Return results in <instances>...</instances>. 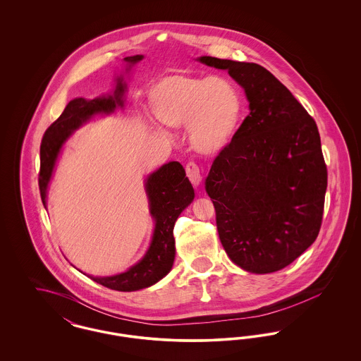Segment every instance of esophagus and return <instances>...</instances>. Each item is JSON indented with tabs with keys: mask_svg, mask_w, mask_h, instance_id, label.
<instances>
[{
	"mask_svg": "<svg viewBox=\"0 0 361 361\" xmlns=\"http://www.w3.org/2000/svg\"><path fill=\"white\" fill-rule=\"evenodd\" d=\"M185 171H187V176H188L190 183H192L195 187L200 185L203 177H202V173H200L199 166H197L195 162H189L188 165H187V168H185Z\"/></svg>",
	"mask_w": 361,
	"mask_h": 361,
	"instance_id": "1",
	"label": "esophagus"
}]
</instances>
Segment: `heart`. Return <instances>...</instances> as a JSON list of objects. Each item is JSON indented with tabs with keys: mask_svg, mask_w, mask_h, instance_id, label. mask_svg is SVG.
Masks as SVG:
<instances>
[{
	"mask_svg": "<svg viewBox=\"0 0 361 361\" xmlns=\"http://www.w3.org/2000/svg\"><path fill=\"white\" fill-rule=\"evenodd\" d=\"M149 104L155 119L165 127H188L190 146L202 154L224 150L243 115L240 89L224 75H168L152 86Z\"/></svg>",
	"mask_w": 361,
	"mask_h": 361,
	"instance_id": "heart-1",
	"label": "heart"
}]
</instances>
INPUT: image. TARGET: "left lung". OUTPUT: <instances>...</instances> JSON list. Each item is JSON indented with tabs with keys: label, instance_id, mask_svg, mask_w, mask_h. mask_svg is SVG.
Segmentation results:
<instances>
[{
	"label": "left lung",
	"instance_id": "obj_1",
	"mask_svg": "<svg viewBox=\"0 0 361 361\" xmlns=\"http://www.w3.org/2000/svg\"><path fill=\"white\" fill-rule=\"evenodd\" d=\"M197 61L227 70L245 90L250 111L206 178L219 238L243 271H280L312 245L322 224L327 171L317 124L257 63Z\"/></svg>",
	"mask_w": 361,
	"mask_h": 361
}]
</instances>
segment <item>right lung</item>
Returning a JSON list of instances; mask_svg holds the SVG:
<instances>
[{
	"label": "right lung",
	"instance_id": "1",
	"mask_svg": "<svg viewBox=\"0 0 361 361\" xmlns=\"http://www.w3.org/2000/svg\"><path fill=\"white\" fill-rule=\"evenodd\" d=\"M143 59V55L126 56V74ZM127 84L124 75H116L111 93L93 100L77 97L71 100L62 115L46 130L40 145L39 189L43 206H47V190L56 161L73 133L97 115H111L124 106ZM150 215L154 219V231L146 255L126 272L114 276H92L93 281L115 291H137L158 283L171 272L176 256L173 228L180 214L193 202L195 190L189 183L183 165L168 162L149 174L145 180Z\"/></svg>",
	"mask_w": 361,
	"mask_h": 361
}]
</instances>
